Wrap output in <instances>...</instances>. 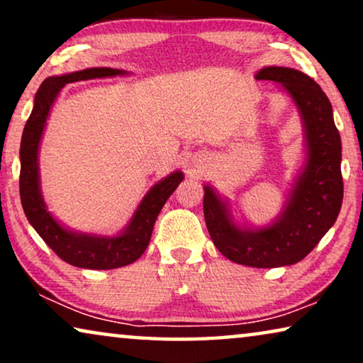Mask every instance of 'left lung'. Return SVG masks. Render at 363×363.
<instances>
[{"mask_svg":"<svg viewBox=\"0 0 363 363\" xmlns=\"http://www.w3.org/2000/svg\"><path fill=\"white\" fill-rule=\"evenodd\" d=\"M256 79L279 84L294 102L304 128V165L279 216L269 225L236 221L230 201L210 185L203 186V211L213 242L230 261L251 267L291 266L314 250L339 216L344 198L342 142L329 99L307 74L267 66Z\"/></svg>","mask_w":363,"mask_h":363,"instance_id":"obj_1","label":"left lung"}]
</instances>
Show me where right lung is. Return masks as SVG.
Here are the masks:
<instances>
[{
	"instance_id": "1",
	"label": "right lung",
	"mask_w": 363,
	"mask_h": 363,
	"mask_svg": "<svg viewBox=\"0 0 363 363\" xmlns=\"http://www.w3.org/2000/svg\"><path fill=\"white\" fill-rule=\"evenodd\" d=\"M125 74L128 72L121 69L89 67L62 76L48 77L34 96L33 112L23 130L21 148H19V160H21L19 195H21L24 215L44 242L62 261L84 269H116L135 262L150 242L158 213L185 178L180 170H177L155 183L138 203L127 226L113 236L69 230L48 210L41 191V180H39V145H41L49 112L59 92L69 82L125 76Z\"/></svg>"
}]
</instances>
